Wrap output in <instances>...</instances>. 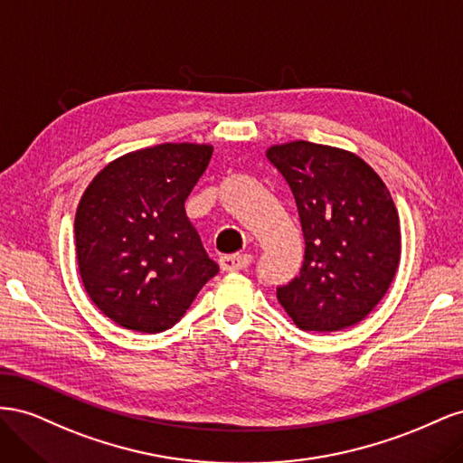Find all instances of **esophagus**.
Returning <instances> with one entry per match:
<instances>
[{
    "mask_svg": "<svg viewBox=\"0 0 463 463\" xmlns=\"http://www.w3.org/2000/svg\"><path fill=\"white\" fill-rule=\"evenodd\" d=\"M250 262H253V257L247 253L223 255V257H220V269L223 272H237V270H245Z\"/></svg>",
    "mask_w": 463,
    "mask_h": 463,
    "instance_id": "34e87169",
    "label": "esophagus"
}]
</instances>
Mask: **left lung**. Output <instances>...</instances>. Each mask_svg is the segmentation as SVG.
Listing matches in <instances>:
<instances>
[{
    "instance_id": "1",
    "label": "left lung",
    "mask_w": 463,
    "mask_h": 463,
    "mask_svg": "<svg viewBox=\"0 0 463 463\" xmlns=\"http://www.w3.org/2000/svg\"><path fill=\"white\" fill-rule=\"evenodd\" d=\"M286 179L305 240L299 274L276 288L298 328L357 325L384 298L400 262V220L383 179L352 152L296 141L266 150Z\"/></svg>"
}]
</instances>
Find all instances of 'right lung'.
Wrapping results in <instances>:
<instances>
[{
	"label": "right lung",
	"mask_w": 463,
	"mask_h": 463,
	"mask_svg": "<svg viewBox=\"0 0 463 463\" xmlns=\"http://www.w3.org/2000/svg\"><path fill=\"white\" fill-rule=\"evenodd\" d=\"M213 146L164 143L108 164L75 216L77 260L92 303L116 325L172 328L218 264L185 216Z\"/></svg>",
	"instance_id": "1"
}]
</instances>
